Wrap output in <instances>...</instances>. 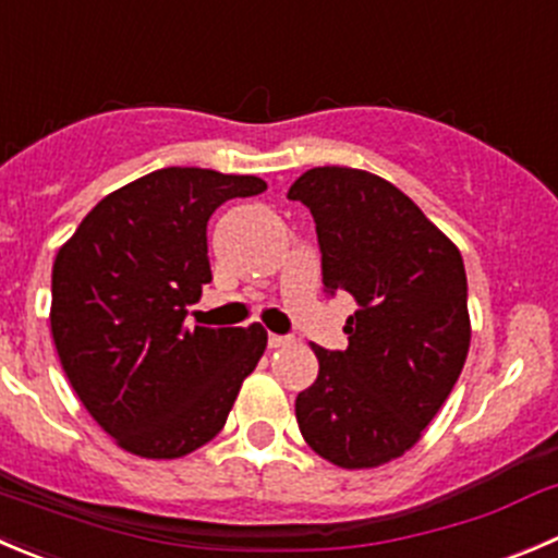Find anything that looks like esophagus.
<instances>
[{"instance_id": "1", "label": "esophagus", "mask_w": 558, "mask_h": 558, "mask_svg": "<svg viewBox=\"0 0 558 558\" xmlns=\"http://www.w3.org/2000/svg\"><path fill=\"white\" fill-rule=\"evenodd\" d=\"M291 343V338L286 335H269V349H286Z\"/></svg>"}]
</instances>
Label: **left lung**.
I'll use <instances>...</instances> for the list:
<instances>
[{
  "label": "left lung",
  "mask_w": 558,
  "mask_h": 558,
  "mask_svg": "<svg viewBox=\"0 0 558 558\" xmlns=\"http://www.w3.org/2000/svg\"><path fill=\"white\" fill-rule=\"evenodd\" d=\"M316 220L324 291L354 296L345 351L313 345L318 376L296 395L302 439L340 469H376L420 441L472 340L461 251L405 193L345 166L289 187Z\"/></svg>",
  "instance_id": "left-lung-1"
}]
</instances>
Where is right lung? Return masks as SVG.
I'll return each mask as SVG.
<instances>
[{
  "label": "right lung",
  "instance_id": "right-lung-1",
  "mask_svg": "<svg viewBox=\"0 0 558 558\" xmlns=\"http://www.w3.org/2000/svg\"><path fill=\"white\" fill-rule=\"evenodd\" d=\"M264 191L258 177L171 166L108 193L59 247L53 345L84 409L122 450L171 461L207 445L262 360V324L187 329L185 316L213 280V213Z\"/></svg>",
  "mask_w": 558,
  "mask_h": 558
}]
</instances>
